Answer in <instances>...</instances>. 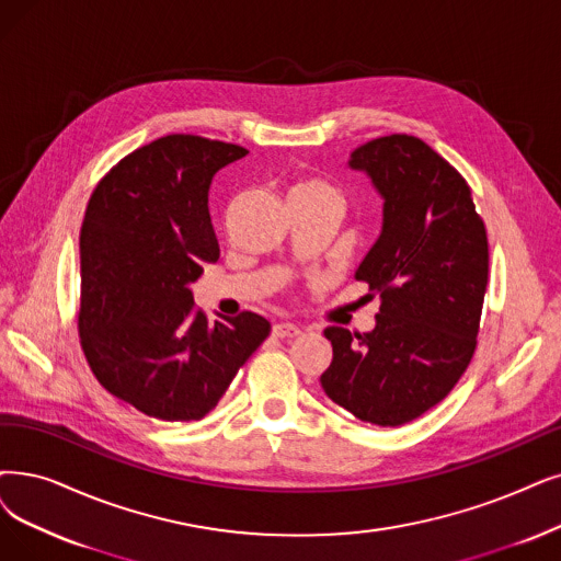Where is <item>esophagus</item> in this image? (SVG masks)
I'll return each mask as SVG.
<instances>
[{
	"label": "esophagus",
	"mask_w": 561,
	"mask_h": 561,
	"mask_svg": "<svg viewBox=\"0 0 561 561\" xmlns=\"http://www.w3.org/2000/svg\"><path fill=\"white\" fill-rule=\"evenodd\" d=\"M272 333L276 339H297V335H301V329L293 322H280V324H274Z\"/></svg>",
	"instance_id": "obj_1"
}]
</instances>
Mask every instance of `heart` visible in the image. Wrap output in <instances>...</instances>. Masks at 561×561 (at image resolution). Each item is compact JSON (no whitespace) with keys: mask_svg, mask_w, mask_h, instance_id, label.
Masks as SVG:
<instances>
[{"mask_svg":"<svg viewBox=\"0 0 561 561\" xmlns=\"http://www.w3.org/2000/svg\"><path fill=\"white\" fill-rule=\"evenodd\" d=\"M318 188H324V191H331V188H327V186H320V184H308V186H304L301 191H318Z\"/></svg>","mask_w":561,"mask_h":561,"instance_id":"obj_1","label":"heart"}]
</instances>
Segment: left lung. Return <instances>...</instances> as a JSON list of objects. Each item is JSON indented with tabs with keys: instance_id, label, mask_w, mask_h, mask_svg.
<instances>
[{
	"instance_id": "1",
	"label": "left lung",
	"mask_w": 561,
	"mask_h": 561,
	"mask_svg": "<svg viewBox=\"0 0 561 561\" xmlns=\"http://www.w3.org/2000/svg\"><path fill=\"white\" fill-rule=\"evenodd\" d=\"M350 168L385 199L382 234L356 280L382 306L368 333L329 327L324 393L356 419L402 425L449 396L477 350L488 237L462 174L414 136L356 147Z\"/></svg>"
}]
</instances>
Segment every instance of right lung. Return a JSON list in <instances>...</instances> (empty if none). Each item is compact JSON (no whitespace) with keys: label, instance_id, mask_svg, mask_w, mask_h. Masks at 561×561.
<instances>
[{"label":"right lung","instance_id":"right-lung-1","mask_svg":"<svg viewBox=\"0 0 561 561\" xmlns=\"http://www.w3.org/2000/svg\"><path fill=\"white\" fill-rule=\"evenodd\" d=\"M245 153L174 133L124 156L89 197L80 345L101 387L147 416L203 419L272 331L251 310L209 322L191 293L220 253L211 179Z\"/></svg>","mask_w":561,"mask_h":561}]
</instances>
